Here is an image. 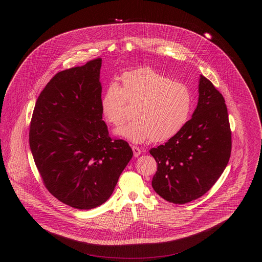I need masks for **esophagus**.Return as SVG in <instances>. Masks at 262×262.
Returning a JSON list of instances; mask_svg holds the SVG:
<instances>
[{"instance_id": "obj_1", "label": "esophagus", "mask_w": 262, "mask_h": 262, "mask_svg": "<svg viewBox=\"0 0 262 262\" xmlns=\"http://www.w3.org/2000/svg\"><path fill=\"white\" fill-rule=\"evenodd\" d=\"M132 148H133V151H134L135 157H138L140 155V153H141V149L139 147H137V146H135V145Z\"/></svg>"}]
</instances>
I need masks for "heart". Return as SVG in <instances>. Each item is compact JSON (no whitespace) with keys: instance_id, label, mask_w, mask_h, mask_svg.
Returning a JSON list of instances; mask_svg holds the SVG:
<instances>
[{"instance_id":"obj_1","label":"heart","mask_w":262,"mask_h":262,"mask_svg":"<svg viewBox=\"0 0 262 262\" xmlns=\"http://www.w3.org/2000/svg\"><path fill=\"white\" fill-rule=\"evenodd\" d=\"M123 86L113 81L101 99V109L112 125L125 121L128 104L135 106L130 122L121 126L117 134L140 143L165 141L178 135L192 112L193 97L186 84L142 68L125 73L122 76Z\"/></svg>"}]
</instances>
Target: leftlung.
<instances>
[{
  "mask_svg": "<svg viewBox=\"0 0 262 262\" xmlns=\"http://www.w3.org/2000/svg\"><path fill=\"white\" fill-rule=\"evenodd\" d=\"M199 91L198 107L187 125L165 144L149 150L157 163L152 187L176 204L206 193L231 156L232 132L224 97L203 75Z\"/></svg>",
  "mask_w": 262,
  "mask_h": 262,
  "instance_id": "left-lung-1",
  "label": "left lung"
}]
</instances>
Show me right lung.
<instances>
[{
	"label": "right lung",
	"instance_id": "1",
	"mask_svg": "<svg viewBox=\"0 0 262 262\" xmlns=\"http://www.w3.org/2000/svg\"><path fill=\"white\" fill-rule=\"evenodd\" d=\"M101 63L97 58L54 75L30 122L29 145L44 186L76 209L106 202L134 154L102 120Z\"/></svg>",
	"mask_w": 262,
	"mask_h": 262
}]
</instances>
